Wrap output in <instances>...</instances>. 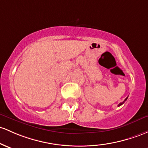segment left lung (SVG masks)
<instances>
[{"instance_id":"left-lung-1","label":"left lung","mask_w":148,"mask_h":148,"mask_svg":"<svg viewBox=\"0 0 148 148\" xmlns=\"http://www.w3.org/2000/svg\"><path fill=\"white\" fill-rule=\"evenodd\" d=\"M127 98H128V97H127V98H126V99H125V100H124V101H123V102H122V103H119V105H118V106H120V105H122V104H124V102H125V101H126V100H127Z\"/></svg>"}]
</instances>
